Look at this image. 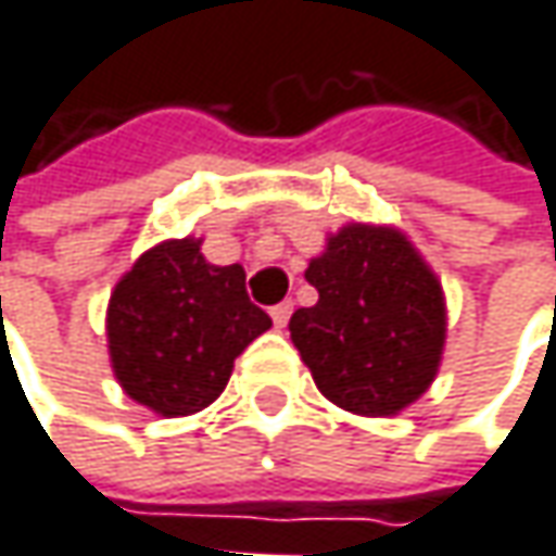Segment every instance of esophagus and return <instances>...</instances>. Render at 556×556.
Returning <instances> with one entry per match:
<instances>
[{
  "label": "esophagus",
  "mask_w": 556,
  "mask_h": 556,
  "mask_svg": "<svg viewBox=\"0 0 556 556\" xmlns=\"http://www.w3.org/2000/svg\"><path fill=\"white\" fill-rule=\"evenodd\" d=\"M270 318H274L277 328H286L289 318H292V302H279V305H274V308H270Z\"/></svg>",
  "instance_id": "34e87169"
}]
</instances>
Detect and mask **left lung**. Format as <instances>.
<instances>
[{"mask_svg":"<svg viewBox=\"0 0 556 556\" xmlns=\"http://www.w3.org/2000/svg\"><path fill=\"white\" fill-rule=\"evenodd\" d=\"M305 279L318 302L289 318V337L318 391L366 417L414 404L439 369L445 305L410 241L391 228L346 226Z\"/></svg>","mask_w":556,"mask_h":556,"instance_id":"obj_1","label":"left lung"}]
</instances>
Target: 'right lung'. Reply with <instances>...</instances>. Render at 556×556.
Here are the masks:
<instances>
[{
  "mask_svg": "<svg viewBox=\"0 0 556 556\" xmlns=\"http://www.w3.org/2000/svg\"><path fill=\"white\" fill-rule=\"evenodd\" d=\"M267 328L270 315L248 299L244 270L206 264L193 238L146 251L108 308L114 376L162 417L213 404L241 350Z\"/></svg>",
  "mask_w": 556,
  "mask_h": 556,
  "instance_id": "right-lung-1",
  "label": "right lung"
}]
</instances>
